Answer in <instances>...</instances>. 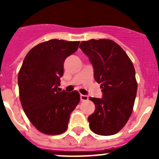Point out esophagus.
I'll return each mask as SVG.
<instances>
[{
  "label": "esophagus",
  "mask_w": 159,
  "mask_h": 159,
  "mask_svg": "<svg viewBox=\"0 0 159 159\" xmlns=\"http://www.w3.org/2000/svg\"><path fill=\"white\" fill-rule=\"evenodd\" d=\"M88 99V95H80V100L81 101H86Z\"/></svg>",
  "instance_id": "esophagus-1"
}]
</instances>
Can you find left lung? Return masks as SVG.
I'll return each instance as SVG.
<instances>
[{
    "label": "left lung",
    "instance_id": "left-lung-1",
    "mask_svg": "<svg viewBox=\"0 0 159 159\" xmlns=\"http://www.w3.org/2000/svg\"><path fill=\"white\" fill-rule=\"evenodd\" d=\"M80 48L89 59L102 92L100 99L90 97L95 106L88 118L90 128L99 135L116 134L128 121L134 107L137 93L134 66L123 49L111 40L82 41Z\"/></svg>",
    "mask_w": 159,
    "mask_h": 159
}]
</instances>
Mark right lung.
Masks as SVG:
<instances>
[{"mask_svg":"<svg viewBox=\"0 0 159 159\" xmlns=\"http://www.w3.org/2000/svg\"><path fill=\"white\" fill-rule=\"evenodd\" d=\"M80 42L53 39L35 46L26 55L18 74L20 99L33 126L46 134L65 131L70 115L80 102L77 91L60 92L64 60Z\"/></svg>","mask_w":159,"mask_h":159,"instance_id":"1","label":"right lung"}]
</instances>
